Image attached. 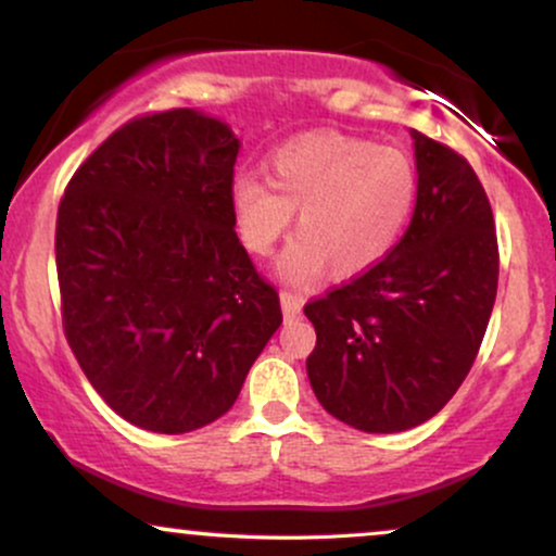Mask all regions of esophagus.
Instances as JSON below:
<instances>
[{"instance_id": "esophagus-1", "label": "esophagus", "mask_w": 556, "mask_h": 556, "mask_svg": "<svg viewBox=\"0 0 556 556\" xmlns=\"http://www.w3.org/2000/svg\"><path fill=\"white\" fill-rule=\"evenodd\" d=\"M279 303H282V314H285L287 321H290V318L300 316V311H303V298L295 295V292H287L285 290L282 295H279Z\"/></svg>"}]
</instances>
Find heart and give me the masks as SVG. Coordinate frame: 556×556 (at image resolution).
Here are the masks:
<instances>
[{
	"label": "heart",
	"instance_id": "b5f03b06",
	"mask_svg": "<svg viewBox=\"0 0 556 556\" xmlns=\"http://www.w3.org/2000/svg\"><path fill=\"white\" fill-rule=\"evenodd\" d=\"M416 195L418 175L405 151L314 130L271 151L269 180L235 177L229 206L251 256H269L298 212L300 232L277 271L290 285H314L329 269L348 279L381 264L405 232Z\"/></svg>",
	"mask_w": 556,
	"mask_h": 556
}]
</instances>
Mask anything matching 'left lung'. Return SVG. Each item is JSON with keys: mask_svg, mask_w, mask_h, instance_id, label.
Segmentation results:
<instances>
[{"mask_svg": "<svg viewBox=\"0 0 556 556\" xmlns=\"http://www.w3.org/2000/svg\"><path fill=\"white\" fill-rule=\"evenodd\" d=\"M418 195L389 256L305 305V361L329 416L397 433L437 416L473 366L500 279L494 214L473 167L410 130Z\"/></svg>", "mask_w": 556, "mask_h": 556, "instance_id": "8db88e82", "label": "left lung"}]
</instances>
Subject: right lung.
Returning a JSON list of instances; mask_svg holds the SVG:
<instances>
[{"instance_id": "right-lung-1", "label": "right lung", "mask_w": 556, "mask_h": 556, "mask_svg": "<svg viewBox=\"0 0 556 556\" xmlns=\"http://www.w3.org/2000/svg\"><path fill=\"white\" fill-rule=\"evenodd\" d=\"M240 138L172 110L130 119L70 180L56 277L70 348L127 424L188 433L222 418L282 324L235 232Z\"/></svg>"}]
</instances>
